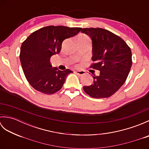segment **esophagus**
<instances>
[{"mask_svg":"<svg viewBox=\"0 0 149 149\" xmlns=\"http://www.w3.org/2000/svg\"><path fill=\"white\" fill-rule=\"evenodd\" d=\"M74 72L76 74L80 75V76H82V75H83L85 74V72L83 71V70H82V71H75Z\"/></svg>","mask_w":149,"mask_h":149,"instance_id":"34e87169","label":"esophagus"}]
</instances>
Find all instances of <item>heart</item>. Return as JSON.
<instances>
[{
    "label": "heart",
    "mask_w": 149,
    "mask_h": 149,
    "mask_svg": "<svg viewBox=\"0 0 149 149\" xmlns=\"http://www.w3.org/2000/svg\"><path fill=\"white\" fill-rule=\"evenodd\" d=\"M77 38H88V37L84 34H81V35L78 36Z\"/></svg>",
    "instance_id": "obj_1"
}]
</instances>
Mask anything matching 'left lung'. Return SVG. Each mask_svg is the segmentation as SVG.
<instances>
[{"mask_svg":"<svg viewBox=\"0 0 149 149\" xmlns=\"http://www.w3.org/2000/svg\"><path fill=\"white\" fill-rule=\"evenodd\" d=\"M92 42L90 67L100 71L93 76V83L83 86L88 95L95 99L109 97L124 84L132 66L131 50L116 34L102 28H83Z\"/></svg>","mask_w":149,"mask_h":149,"instance_id":"left-lung-1","label":"left lung"}]
</instances>
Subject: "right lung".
I'll return each mask as SVG.
<instances>
[{
  "instance_id": "1",
  "label": "right lung",
  "mask_w": 149,
  "mask_h": 149,
  "mask_svg": "<svg viewBox=\"0 0 149 149\" xmlns=\"http://www.w3.org/2000/svg\"><path fill=\"white\" fill-rule=\"evenodd\" d=\"M82 28L47 26L34 31L22 43L20 59L27 81L36 90L53 94L63 87L69 69L59 70L50 63L51 56L58 54L63 40L76 35Z\"/></svg>"
}]
</instances>
